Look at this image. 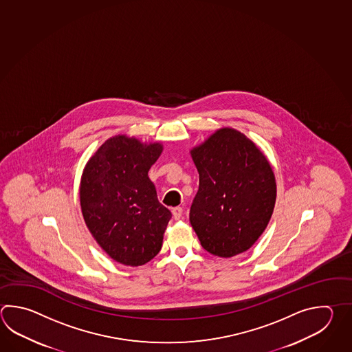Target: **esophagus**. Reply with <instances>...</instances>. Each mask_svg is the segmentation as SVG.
I'll list each match as a JSON object with an SVG mask.
<instances>
[{"label": "esophagus", "mask_w": 352, "mask_h": 352, "mask_svg": "<svg viewBox=\"0 0 352 352\" xmlns=\"http://www.w3.org/2000/svg\"><path fill=\"white\" fill-rule=\"evenodd\" d=\"M173 217H174V219H180L182 217H183V208L182 207H175V208H173L172 210Z\"/></svg>", "instance_id": "34e87169"}]
</instances>
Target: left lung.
Here are the masks:
<instances>
[{"mask_svg":"<svg viewBox=\"0 0 352 352\" xmlns=\"http://www.w3.org/2000/svg\"><path fill=\"white\" fill-rule=\"evenodd\" d=\"M199 173L189 221L206 251L230 258L265 232L276 203V179L256 144L232 128L217 130L192 151Z\"/></svg>","mask_w":352,"mask_h":352,"instance_id":"8db88e82","label":"left lung"}]
</instances>
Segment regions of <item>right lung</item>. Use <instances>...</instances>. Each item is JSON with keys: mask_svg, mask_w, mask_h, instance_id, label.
Returning <instances> with one entry per match:
<instances>
[{"mask_svg": "<svg viewBox=\"0 0 352 352\" xmlns=\"http://www.w3.org/2000/svg\"><path fill=\"white\" fill-rule=\"evenodd\" d=\"M160 143L116 135L101 145L82 172L80 204L101 248L122 265H143L158 254L172 213L159 203L148 177Z\"/></svg>", "mask_w": 352, "mask_h": 352, "instance_id": "obj_1", "label": "right lung"}]
</instances>
